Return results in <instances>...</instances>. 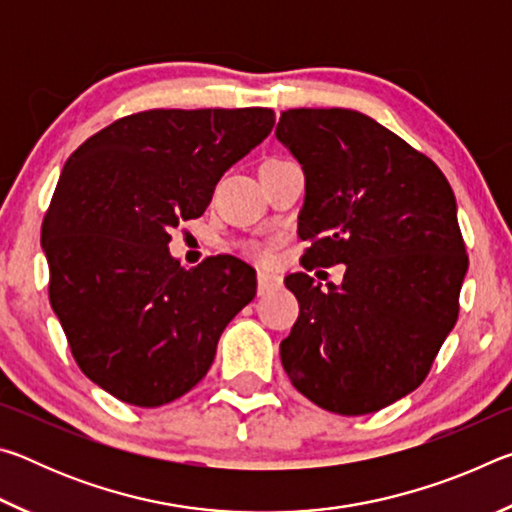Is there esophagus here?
Here are the masks:
<instances>
[{
	"instance_id": "esophagus-1",
	"label": "esophagus",
	"mask_w": 512,
	"mask_h": 512,
	"mask_svg": "<svg viewBox=\"0 0 512 512\" xmlns=\"http://www.w3.org/2000/svg\"><path fill=\"white\" fill-rule=\"evenodd\" d=\"M282 284V277L275 275V273H268V271H259L257 273V287H259V293H264L268 289L273 287H280Z\"/></svg>"
}]
</instances>
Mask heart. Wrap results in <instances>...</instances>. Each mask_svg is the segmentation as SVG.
<instances>
[{"label":"heart","instance_id":"b5f03b06","mask_svg":"<svg viewBox=\"0 0 512 512\" xmlns=\"http://www.w3.org/2000/svg\"><path fill=\"white\" fill-rule=\"evenodd\" d=\"M246 253H248V257H253V259H257V262H264V259H268V248L266 246H262V244H250L248 248H246Z\"/></svg>","mask_w":512,"mask_h":512}]
</instances>
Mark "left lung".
Here are the masks:
<instances>
[{
	"label": "left lung",
	"instance_id": "obj_1",
	"mask_svg": "<svg viewBox=\"0 0 512 512\" xmlns=\"http://www.w3.org/2000/svg\"><path fill=\"white\" fill-rule=\"evenodd\" d=\"M275 137L305 171V259L345 264L327 291L307 273L284 280L300 305L284 372L320 409L375 413L422 384L456 325L467 253L454 192L436 162L361 112L284 110Z\"/></svg>",
	"mask_w": 512,
	"mask_h": 512
}]
</instances>
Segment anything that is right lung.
Segmentation results:
<instances>
[{"label":"right lung","mask_w":512,"mask_h":512,"mask_svg":"<svg viewBox=\"0 0 512 512\" xmlns=\"http://www.w3.org/2000/svg\"><path fill=\"white\" fill-rule=\"evenodd\" d=\"M273 124L271 108L144 110L65 162L42 221L49 300L83 375L117 400L155 409L192 391L255 298L246 262L185 268L169 241Z\"/></svg>","instance_id":"add662e5"}]
</instances>
